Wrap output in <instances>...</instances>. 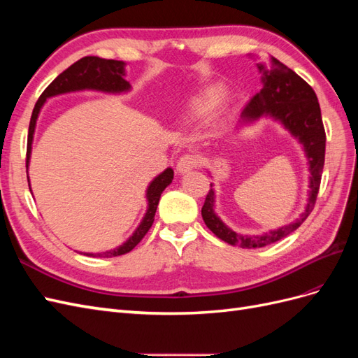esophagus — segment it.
I'll list each match as a JSON object with an SVG mask.
<instances>
[{
  "instance_id": "1",
  "label": "esophagus",
  "mask_w": 358,
  "mask_h": 358,
  "mask_svg": "<svg viewBox=\"0 0 358 358\" xmlns=\"http://www.w3.org/2000/svg\"><path fill=\"white\" fill-rule=\"evenodd\" d=\"M199 164V158L196 155H183L179 158L178 161V166H176V170L179 175H183V173H188L191 171L192 169H196Z\"/></svg>"
}]
</instances>
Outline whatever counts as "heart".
Instances as JSON below:
<instances>
[{
	"label": "heart",
	"mask_w": 358,
	"mask_h": 358,
	"mask_svg": "<svg viewBox=\"0 0 358 358\" xmlns=\"http://www.w3.org/2000/svg\"><path fill=\"white\" fill-rule=\"evenodd\" d=\"M224 96L222 88H208L189 101L188 117L189 121H206L209 119Z\"/></svg>",
	"instance_id": "heart-1"
}]
</instances>
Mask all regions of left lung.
<instances>
[{"label":"left lung","mask_w":358,"mask_h":358,"mask_svg":"<svg viewBox=\"0 0 358 358\" xmlns=\"http://www.w3.org/2000/svg\"><path fill=\"white\" fill-rule=\"evenodd\" d=\"M257 69L262 73L263 88L245 106L237 129L251 125L262 117H270L279 122L301 146L308 159L310 176L306 206L299 218L263 234H239L225 225L215 212L216 196L212 188L213 183H210V191L201 208L204 224L221 241L248 249L263 248L284 239L285 236L296 231L308 218L315 206L324 169V155H326V133H324L317 94L299 74L276 58L259 61Z\"/></svg>","instance_id":"left-lung-1"}]
</instances>
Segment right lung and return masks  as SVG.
Instances as JSON below:
<instances>
[{
  "instance_id": "obj_1",
  "label": "right lung",
  "mask_w": 358,
  "mask_h": 358,
  "mask_svg": "<svg viewBox=\"0 0 358 358\" xmlns=\"http://www.w3.org/2000/svg\"><path fill=\"white\" fill-rule=\"evenodd\" d=\"M125 67L127 64L124 61L103 59L99 57H85L78 62H74L73 66H70L66 71H62L58 78L48 86L45 92L40 95L38 101L36 103L34 110H32L29 129H28L27 178H28L29 191H31V183L28 176V167H29V159L32 152V140H34L38 115L45 103L49 99H52V96L70 94V92H82V91H96V92L113 94V95L127 94L131 91V85H129L128 80H125V76H127ZM171 180H173V169L167 167L164 171H161L158 176H155L149 182V185L146 188V201H148L146 213L143 215L142 221H140L133 234L129 236L122 245H119L104 252H80V251L78 252L86 257L110 258V257L124 255L131 251V249H134V246L143 239L145 234L149 231L150 227H152L161 194L170 185Z\"/></svg>"
}]
</instances>
